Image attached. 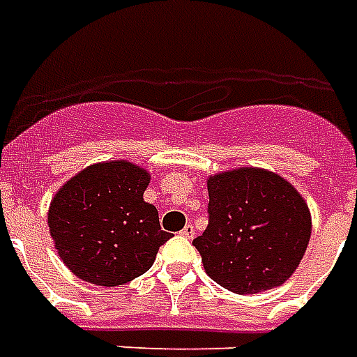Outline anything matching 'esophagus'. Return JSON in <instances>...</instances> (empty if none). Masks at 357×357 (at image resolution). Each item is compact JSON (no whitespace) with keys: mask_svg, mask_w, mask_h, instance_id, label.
Segmentation results:
<instances>
[{"mask_svg":"<svg viewBox=\"0 0 357 357\" xmlns=\"http://www.w3.org/2000/svg\"><path fill=\"white\" fill-rule=\"evenodd\" d=\"M181 235L185 237V239H193L195 237V227L191 224H187L183 229H181Z\"/></svg>","mask_w":357,"mask_h":357,"instance_id":"esophagus-1","label":"esophagus"}]
</instances>
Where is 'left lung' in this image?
I'll return each instance as SVG.
<instances>
[{"mask_svg": "<svg viewBox=\"0 0 357 357\" xmlns=\"http://www.w3.org/2000/svg\"><path fill=\"white\" fill-rule=\"evenodd\" d=\"M206 185L208 225L193 241L206 273L237 294L283 284L312 235L306 201L287 179L262 168L222 172Z\"/></svg>", "mask_w": 357, "mask_h": 357, "instance_id": "left-lung-1", "label": "left lung"}]
</instances>
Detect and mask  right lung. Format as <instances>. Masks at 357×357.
<instances>
[{
    "label": "right lung",
    "instance_id": "1",
    "mask_svg": "<svg viewBox=\"0 0 357 357\" xmlns=\"http://www.w3.org/2000/svg\"><path fill=\"white\" fill-rule=\"evenodd\" d=\"M151 176L128 160L91 164L61 187L47 214L61 260L74 275L118 287L143 275L172 233L143 201Z\"/></svg>",
    "mask_w": 357,
    "mask_h": 357
}]
</instances>
